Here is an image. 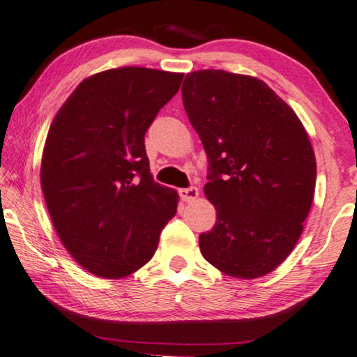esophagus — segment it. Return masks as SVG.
I'll return each instance as SVG.
<instances>
[{"instance_id": "esophagus-1", "label": "esophagus", "mask_w": 357, "mask_h": 357, "mask_svg": "<svg viewBox=\"0 0 357 357\" xmlns=\"http://www.w3.org/2000/svg\"><path fill=\"white\" fill-rule=\"evenodd\" d=\"M179 195L184 202H194L199 197V189L197 188H188V189H179Z\"/></svg>"}]
</instances>
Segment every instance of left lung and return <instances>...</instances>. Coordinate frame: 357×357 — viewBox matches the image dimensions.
<instances>
[{
	"mask_svg": "<svg viewBox=\"0 0 357 357\" xmlns=\"http://www.w3.org/2000/svg\"><path fill=\"white\" fill-rule=\"evenodd\" d=\"M183 104L210 162L204 192L216 225L200 252L222 274L257 279L295 248L316 189V157L294 109L261 79L226 70L185 75Z\"/></svg>",
	"mask_w": 357,
	"mask_h": 357,
	"instance_id": "1",
	"label": "left lung"
}]
</instances>
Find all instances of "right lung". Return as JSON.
<instances>
[{
  "mask_svg": "<svg viewBox=\"0 0 357 357\" xmlns=\"http://www.w3.org/2000/svg\"><path fill=\"white\" fill-rule=\"evenodd\" d=\"M183 73L110 68L84 78L52 120L41 189L63 247L88 273L126 278L153 257L179 195L153 181L147 128Z\"/></svg>",
  "mask_w": 357,
  "mask_h": 357,
  "instance_id": "right-lung-1",
  "label": "right lung"
}]
</instances>
